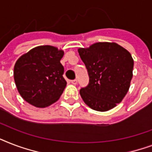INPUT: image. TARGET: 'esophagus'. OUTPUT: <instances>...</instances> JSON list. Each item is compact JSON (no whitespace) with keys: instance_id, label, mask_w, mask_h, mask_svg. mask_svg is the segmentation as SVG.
Listing matches in <instances>:
<instances>
[{"instance_id":"1","label":"esophagus","mask_w":152,"mask_h":152,"mask_svg":"<svg viewBox=\"0 0 152 152\" xmlns=\"http://www.w3.org/2000/svg\"><path fill=\"white\" fill-rule=\"evenodd\" d=\"M71 83L73 84V85H76L77 83V80H71Z\"/></svg>"}]
</instances>
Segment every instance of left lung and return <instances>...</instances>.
<instances>
[{
  "label": "left lung",
  "instance_id": "1",
  "mask_svg": "<svg viewBox=\"0 0 152 152\" xmlns=\"http://www.w3.org/2000/svg\"><path fill=\"white\" fill-rule=\"evenodd\" d=\"M78 52L89 75L88 85L80 91L83 102L100 112L114 108L129 89L134 65L131 53L115 42H96Z\"/></svg>",
  "mask_w": 152,
  "mask_h": 152
}]
</instances>
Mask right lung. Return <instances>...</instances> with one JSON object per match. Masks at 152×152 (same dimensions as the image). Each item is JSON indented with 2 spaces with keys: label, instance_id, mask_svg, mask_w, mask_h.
Listing matches in <instances>:
<instances>
[{
  "label": "right lung",
  "instance_id": "right-lung-1",
  "mask_svg": "<svg viewBox=\"0 0 152 152\" xmlns=\"http://www.w3.org/2000/svg\"><path fill=\"white\" fill-rule=\"evenodd\" d=\"M64 51L39 46L23 54L14 66V80L21 97L32 106L45 108L59 99L66 87L61 60Z\"/></svg>",
  "mask_w": 152,
  "mask_h": 152
}]
</instances>
